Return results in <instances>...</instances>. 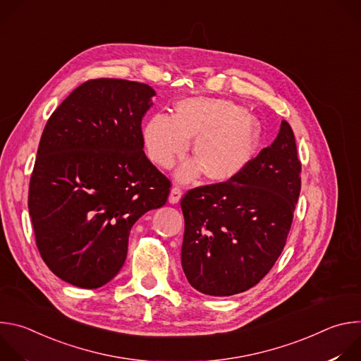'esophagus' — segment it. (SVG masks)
Returning a JSON list of instances; mask_svg holds the SVG:
<instances>
[{
  "label": "esophagus",
  "instance_id": "1",
  "mask_svg": "<svg viewBox=\"0 0 361 361\" xmlns=\"http://www.w3.org/2000/svg\"><path fill=\"white\" fill-rule=\"evenodd\" d=\"M181 195H183V191H181L178 187H173L171 191H170V195H169V202H170V204H177V202H180Z\"/></svg>",
  "mask_w": 361,
  "mask_h": 361
}]
</instances>
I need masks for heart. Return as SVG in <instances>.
<instances>
[{
  "label": "heart",
  "instance_id": "obj_1",
  "mask_svg": "<svg viewBox=\"0 0 361 361\" xmlns=\"http://www.w3.org/2000/svg\"><path fill=\"white\" fill-rule=\"evenodd\" d=\"M260 138V120L223 98L180 99L174 117L157 113L142 127L148 157L161 169H171L183 159L190 140H194L195 160L183 164L176 174L185 184L195 181L202 173L213 183L234 180L252 160Z\"/></svg>",
  "mask_w": 361,
  "mask_h": 361
}]
</instances>
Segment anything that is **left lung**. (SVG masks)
<instances>
[{"mask_svg":"<svg viewBox=\"0 0 361 361\" xmlns=\"http://www.w3.org/2000/svg\"><path fill=\"white\" fill-rule=\"evenodd\" d=\"M287 121L234 180L190 190L181 200L184 274L197 291L227 297L259 283L280 257L301 188Z\"/></svg>","mask_w":361,"mask_h":361,"instance_id":"obj_1","label":"left lung"}]
</instances>
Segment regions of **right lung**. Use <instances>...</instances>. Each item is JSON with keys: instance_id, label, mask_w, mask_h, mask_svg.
I'll use <instances>...</instances> for the list:
<instances>
[{"instance_id": "right-lung-1", "label": "right lung", "mask_w": 361, "mask_h": 361, "mask_svg": "<svg viewBox=\"0 0 361 361\" xmlns=\"http://www.w3.org/2000/svg\"><path fill=\"white\" fill-rule=\"evenodd\" d=\"M154 95L142 82L90 80L42 131L28 210L42 260L75 287L113 280L126 262L131 227L167 201L170 181L142 151L141 120Z\"/></svg>"}]
</instances>
